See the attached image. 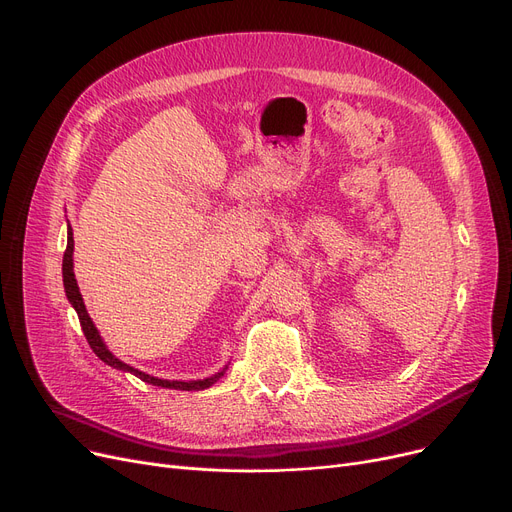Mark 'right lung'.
<instances>
[{"instance_id":"right-lung-1","label":"right lung","mask_w":512,"mask_h":512,"mask_svg":"<svg viewBox=\"0 0 512 512\" xmlns=\"http://www.w3.org/2000/svg\"><path fill=\"white\" fill-rule=\"evenodd\" d=\"M72 251H74V238H72V228L68 226V245H66V253H64V263H62V274H64V288H66V297L70 301V305L74 307V311L78 313V319H80V328H83L85 336H87V342L89 346L93 348V353L110 367L114 369H122V371H130L132 375H137V378H141L143 382L147 384H153V386H161V388H172V390H205L209 388L211 384L218 382L226 367L220 371L211 375V378H205V380H193V382H170V380H159V378H153V375L145 373V371H139L134 369L130 365H126L124 361H120L116 355L110 353V348H107L95 328V324L91 321L89 313H87V307L83 303V297H80V290H78V284H76V278H74V270H72Z\"/></svg>"}]
</instances>
